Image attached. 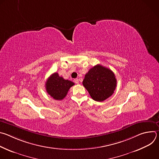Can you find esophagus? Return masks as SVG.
Returning a JSON list of instances; mask_svg holds the SVG:
<instances>
[{
  "mask_svg": "<svg viewBox=\"0 0 159 159\" xmlns=\"http://www.w3.org/2000/svg\"><path fill=\"white\" fill-rule=\"evenodd\" d=\"M74 82H75V84H79V79H74Z\"/></svg>",
  "mask_w": 159,
  "mask_h": 159,
  "instance_id": "esophagus-1",
  "label": "esophagus"
}]
</instances>
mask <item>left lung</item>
<instances>
[{"instance_id":"left-lung-1","label":"left lung","mask_w":159,"mask_h":159,"mask_svg":"<svg viewBox=\"0 0 159 159\" xmlns=\"http://www.w3.org/2000/svg\"><path fill=\"white\" fill-rule=\"evenodd\" d=\"M82 84L93 100L102 102L114 93L117 81L109 69L96 65L85 74Z\"/></svg>"}]
</instances>
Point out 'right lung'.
I'll return each mask as SVG.
<instances>
[{
  "label": "right lung",
  "mask_w": 159,
  "mask_h": 159,
  "mask_svg": "<svg viewBox=\"0 0 159 159\" xmlns=\"http://www.w3.org/2000/svg\"><path fill=\"white\" fill-rule=\"evenodd\" d=\"M75 84L70 80H65L55 72L47 79L45 87L47 93L55 100H62L66 96L70 88Z\"/></svg>",
  "instance_id": "1"
}]
</instances>
